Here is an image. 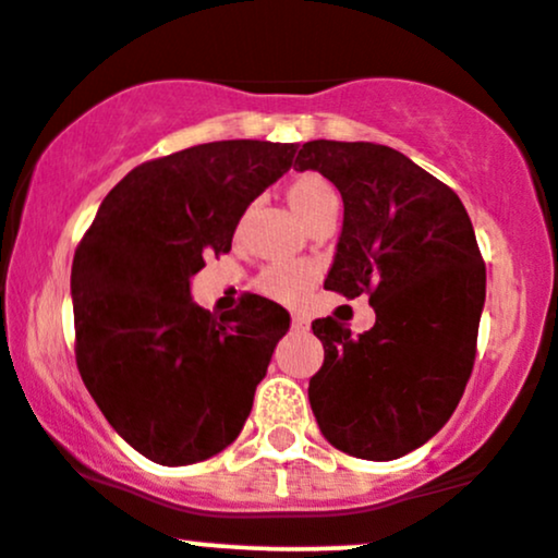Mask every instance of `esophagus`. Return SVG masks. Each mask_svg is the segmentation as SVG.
Wrapping results in <instances>:
<instances>
[{"mask_svg":"<svg viewBox=\"0 0 558 558\" xmlns=\"http://www.w3.org/2000/svg\"><path fill=\"white\" fill-rule=\"evenodd\" d=\"M291 326H294V331H310V320L304 318V315H294V318H291Z\"/></svg>","mask_w":558,"mask_h":558,"instance_id":"1","label":"esophagus"}]
</instances>
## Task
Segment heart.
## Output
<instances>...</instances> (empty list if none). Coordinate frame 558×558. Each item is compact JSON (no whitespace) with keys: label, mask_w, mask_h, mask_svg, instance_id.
<instances>
[{"label":"heart","mask_w":558,"mask_h":558,"mask_svg":"<svg viewBox=\"0 0 558 558\" xmlns=\"http://www.w3.org/2000/svg\"><path fill=\"white\" fill-rule=\"evenodd\" d=\"M328 197H337V192L331 190L326 179L315 173L299 175L289 186V203L294 205L302 219H307ZM315 275H318V269L313 262H275L259 275L256 286L264 296L275 299V302H299L315 283Z\"/></svg>","instance_id":"b5f03b06"}]
</instances>
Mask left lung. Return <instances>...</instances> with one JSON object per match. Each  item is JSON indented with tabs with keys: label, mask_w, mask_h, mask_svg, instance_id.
Masks as SVG:
<instances>
[{
	"label": "left lung",
	"mask_w": 558,
	"mask_h": 558,
	"mask_svg": "<svg viewBox=\"0 0 558 558\" xmlns=\"http://www.w3.org/2000/svg\"><path fill=\"white\" fill-rule=\"evenodd\" d=\"M294 168L344 203L326 289L368 294L377 324H313L324 366L310 407L326 441L361 460H398L451 417L476 361L486 267L471 216L447 184L390 146L307 141Z\"/></svg>",
	"instance_id": "left-lung-1"
}]
</instances>
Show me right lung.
Instances as JSON below:
<instances>
[{
	"label": "right lung",
	"instance_id": "add662e5",
	"mask_svg": "<svg viewBox=\"0 0 558 558\" xmlns=\"http://www.w3.org/2000/svg\"><path fill=\"white\" fill-rule=\"evenodd\" d=\"M296 144L214 141L133 168L72 264L77 368L109 425L160 465H192L243 430L289 313L248 294L210 315L190 296L208 254L294 166Z\"/></svg>",
	"mask_w": 558,
	"mask_h": 558
}]
</instances>
